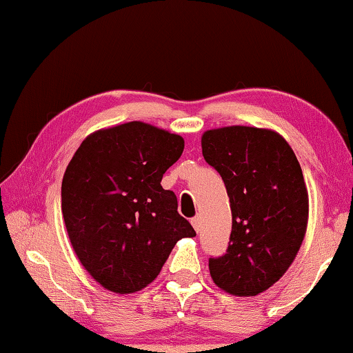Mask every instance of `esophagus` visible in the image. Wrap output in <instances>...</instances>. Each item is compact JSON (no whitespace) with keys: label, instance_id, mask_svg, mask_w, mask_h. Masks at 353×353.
Returning <instances> with one entry per match:
<instances>
[{"label":"esophagus","instance_id":"esophagus-1","mask_svg":"<svg viewBox=\"0 0 353 353\" xmlns=\"http://www.w3.org/2000/svg\"><path fill=\"white\" fill-rule=\"evenodd\" d=\"M191 224H193L196 232L201 230V218H199V216H194L193 219H191Z\"/></svg>","mask_w":353,"mask_h":353}]
</instances>
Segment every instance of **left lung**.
<instances>
[{
	"mask_svg": "<svg viewBox=\"0 0 353 353\" xmlns=\"http://www.w3.org/2000/svg\"><path fill=\"white\" fill-rule=\"evenodd\" d=\"M202 155L223 177L232 210L229 246L208 259L210 276L230 294H260L286 272L305 236L301 165L283 137L248 126L207 130Z\"/></svg>",
	"mask_w": 353,
	"mask_h": 353,
	"instance_id": "1",
	"label": "left lung"
}]
</instances>
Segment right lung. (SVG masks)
<instances>
[{"label": "right lung", "mask_w": 353, "mask_h": 353, "mask_svg": "<svg viewBox=\"0 0 353 353\" xmlns=\"http://www.w3.org/2000/svg\"><path fill=\"white\" fill-rule=\"evenodd\" d=\"M183 139L130 121L88 135L62 181V214L82 266L104 288L140 291L159 276L176 243L196 236L163 190Z\"/></svg>", "instance_id": "add662e5"}]
</instances>
